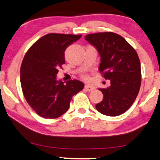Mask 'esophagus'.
I'll list each match as a JSON object with an SVG mask.
<instances>
[{
  "mask_svg": "<svg viewBox=\"0 0 160 160\" xmlns=\"http://www.w3.org/2000/svg\"><path fill=\"white\" fill-rule=\"evenodd\" d=\"M84 88L88 90V91H91L92 90H93V87L90 85V84H85V86H84Z\"/></svg>",
  "mask_w": 160,
  "mask_h": 160,
  "instance_id": "34e87169",
  "label": "esophagus"
}]
</instances>
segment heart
Instances as JSON below:
<instances>
[{"label": "heart", "mask_w": 160, "mask_h": 160, "mask_svg": "<svg viewBox=\"0 0 160 160\" xmlns=\"http://www.w3.org/2000/svg\"><path fill=\"white\" fill-rule=\"evenodd\" d=\"M83 77H84V78H86V79H88V76H87V75H84V76H83Z\"/></svg>", "instance_id": "b5f03b06"}]
</instances>
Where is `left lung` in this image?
<instances>
[{"label":"left lung","mask_w":160,"mask_h":160,"mask_svg":"<svg viewBox=\"0 0 160 160\" xmlns=\"http://www.w3.org/2000/svg\"><path fill=\"white\" fill-rule=\"evenodd\" d=\"M101 58L100 73L110 85L99 88L103 99L96 104L99 113L109 116L121 115L131 107L140 89L142 75L139 56L121 35L111 32L87 35Z\"/></svg>","instance_id":"1"}]
</instances>
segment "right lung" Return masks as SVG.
<instances>
[{
	"label": "right lung",
	"mask_w": 160,
	"mask_h": 160,
	"mask_svg": "<svg viewBox=\"0 0 160 160\" xmlns=\"http://www.w3.org/2000/svg\"><path fill=\"white\" fill-rule=\"evenodd\" d=\"M82 35L49 33L39 38L25 54L20 70L23 94L35 113L56 119L68 111L72 97L84 88L80 81L56 79L65 63L64 51Z\"/></svg>",
	"instance_id": "1"
}]
</instances>
